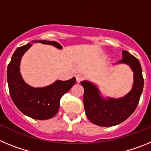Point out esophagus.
Masks as SVG:
<instances>
[{
  "mask_svg": "<svg viewBox=\"0 0 151 151\" xmlns=\"http://www.w3.org/2000/svg\"><path fill=\"white\" fill-rule=\"evenodd\" d=\"M76 78L77 82H80L82 79H83V77H82V76H81V75H76Z\"/></svg>",
  "mask_w": 151,
  "mask_h": 151,
  "instance_id": "1",
  "label": "esophagus"
}]
</instances>
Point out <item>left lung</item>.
<instances>
[{"label": "left lung", "instance_id": "left-lung-1", "mask_svg": "<svg viewBox=\"0 0 151 151\" xmlns=\"http://www.w3.org/2000/svg\"><path fill=\"white\" fill-rule=\"evenodd\" d=\"M122 59L115 64H126L133 72L132 88L124 97L113 98L104 97L97 85L84 80L83 102L88 119L99 126L116 125L129 118L135 110L144 88L142 69L138 60L126 50L122 51Z\"/></svg>", "mask_w": 151, "mask_h": 151}]
</instances>
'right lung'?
<instances>
[{
	"label": "right lung",
	"instance_id": "1",
	"mask_svg": "<svg viewBox=\"0 0 151 151\" xmlns=\"http://www.w3.org/2000/svg\"><path fill=\"white\" fill-rule=\"evenodd\" d=\"M32 42L52 45L60 50L63 48L56 41L39 40ZM32 45L29 43L18 47L12 56L6 73L8 87L14 104L23 114L35 119H48L57 114L61 97L76 84V78L66 81L57 80L51 85L42 88L28 85L20 73V62L22 56Z\"/></svg>",
	"mask_w": 151,
	"mask_h": 151
}]
</instances>
